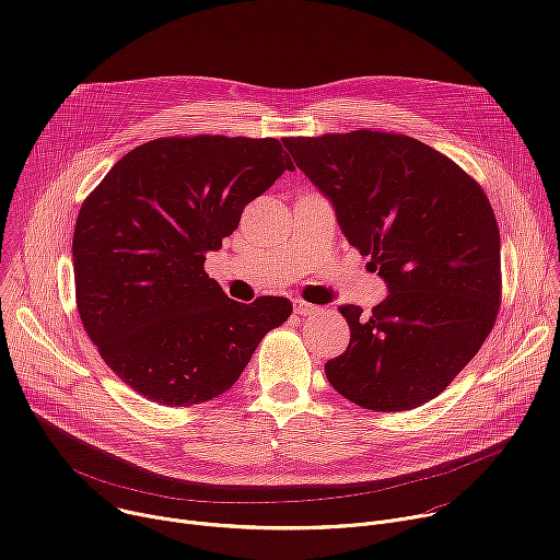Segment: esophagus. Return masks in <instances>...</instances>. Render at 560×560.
I'll list each match as a JSON object with an SVG mask.
<instances>
[{
	"mask_svg": "<svg viewBox=\"0 0 560 560\" xmlns=\"http://www.w3.org/2000/svg\"><path fill=\"white\" fill-rule=\"evenodd\" d=\"M294 312L301 314V316H312L316 312H322V307L312 305V303H305V301H294Z\"/></svg>",
	"mask_w": 560,
	"mask_h": 560,
	"instance_id": "esophagus-1",
	"label": "esophagus"
}]
</instances>
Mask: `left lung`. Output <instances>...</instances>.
Segmentation results:
<instances>
[{
	"mask_svg": "<svg viewBox=\"0 0 560 560\" xmlns=\"http://www.w3.org/2000/svg\"><path fill=\"white\" fill-rule=\"evenodd\" d=\"M283 145L389 292L370 316L339 307L350 346L326 363L330 385L376 412L432 401L499 314L501 236L483 188L406 135L354 130Z\"/></svg>",
	"mask_w": 560,
	"mask_h": 560,
	"instance_id": "obj_1",
	"label": "left lung"
}]
</instances>
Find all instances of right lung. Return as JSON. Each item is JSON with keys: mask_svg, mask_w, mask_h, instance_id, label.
Returning <instances> with one entry per match:
<instances>
[{"mask_svg": "<svg viewBox=\"0 0 560 560\" xmlns=\"http://www.w3.org/2000/svg\"><path fill=\"white\" fill-rule=\"evenodd\" d=\"M285 171L294 164L272 137H162L121 156L79 210V316L106 365L150 401L188 408L223 394L290 316L285 296L238 303L203 270Z\"/></svg>", "mask_w": 560, "mask_h": 560, "instance_id": "right-lung-1", "label": "right lung"}]
</instances>
